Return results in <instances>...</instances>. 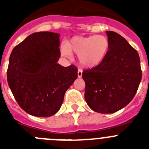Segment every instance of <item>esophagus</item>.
<instances>
[{
  "label": "esophagus",
  "mask_w": 149,
  "mask_h": 149,
  "mask_svg": "<svg viewBox=\"0 0 149 149\" xmlns=\"http://www.w3.org/2000/svg\"><path fill=\"white\" fill-rule=\"evenodd\" d=\"M82 70H81V69H78V71H77V77H82Z\"/></svg>",
  "instance_id": "1"
}]
</instances>
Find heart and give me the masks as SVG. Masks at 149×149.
Here are the masks:
<instances>
[{"label":"heart","mask_w":149,"mask_h":149,"mask_svg":"<svg viewBox=\"0 0 149 149\" xmlns=\"http://www.w3.org/2000/svg\"><path fill=\"white\" fill-rule=\"evenodd\" d=\"M110 40L105 36H76L68 41L67 45H62L60 51L66 57H71L72 53L76 54L81 66L93 68L104 61L110 51Z\"/></svg>","instance_id":"obj_1"}]
</instances>
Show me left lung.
<instances>
[{"mask_svg": "<svg viewBox=\"0 0 149 149\" xmlns=\"http://www.w3.org/2000/svg\"><path fill=\"white\" fill-rule=\"evenodd\" d=\"M110 40L109 54L98 66L83 72L85 100L93 110L113 113L128 104L142 79L137 51L125 38L113 31H106Z\"/></svg>", "mask_w": 149, "mask_h": 149, "instance_id": "obj_1", "label": "left lung"}]
</instances>
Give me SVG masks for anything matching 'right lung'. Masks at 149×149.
<instances>
[{
    "label": "right lung",
    "instance_id": "1",
    "mask_svg": "<svg viewBox=\"0 0 149 149\" xmlns=\"http://www.w3.org/2000/svg\"><path fill=\"white\" fill-rule=\"evenodd\" d=\"M60 34L36 32L13 48L7 82L19 106L30 115L49 117L56 113L64 95L77 77V68L63 67Z\"/></svg>",
    "mask_w": 149,
    "mask_h": 149
}]
</instances>
